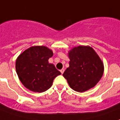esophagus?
Instances as JSON below:
<instances>
[{
	"mask_svg": "<svg viewBox=\"0 0 120 120\" xmlns=\"http://www.w3.org/2000/svg\"><path fill=\"white\" fill-rule=\"evenodd\" d=\"M64 71H65L64 69H61V70H60V72H61V74L64 73Z\"/></svg>",
	"mask_w": 120,
	"mask_h": 120,
	"instance_id": "34e87169",
	"label": "esophagus"
}]
</instances>
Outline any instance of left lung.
I'll return each mask as SVG.
<instances>
[{
	"mask_svg": "<svg viewBox=\"0 0 120 120\" xmlns=\"http://www.w3.org/2000/svg\"><path fill=\"white\" fill-rule=\"evenodd\" d=\"M69 67L63 74L70 87L83 92L95 86L104 72V65L94 49L90 46L75 47L69 53Z\"/></svg>",
	"mask_w": 120,
	"mask_h": 120,
	"instance_id": "obj_1",
	"label": "left lung"
}]
</instances>
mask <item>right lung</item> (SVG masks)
I'll list each match as a JSON object with an SVG mask.
<instances>
[{"label":"right lung","mask_w":120,"mask_h":120,"mask_svg":"<svg viewBox=\"0 0 120 120\" xmlns=\"http://www.w3.org/2000/svg\"><path fill=\"white\" fill-rule=\"evenodd\" d=\"M53 56L51 49L43 46L30 47L18 57L16 70L22 84L34 92H45L51 87L53 79L61 74L55 65L49 64Z\"/></svg>","instance_id":"1"}]
</instances>
